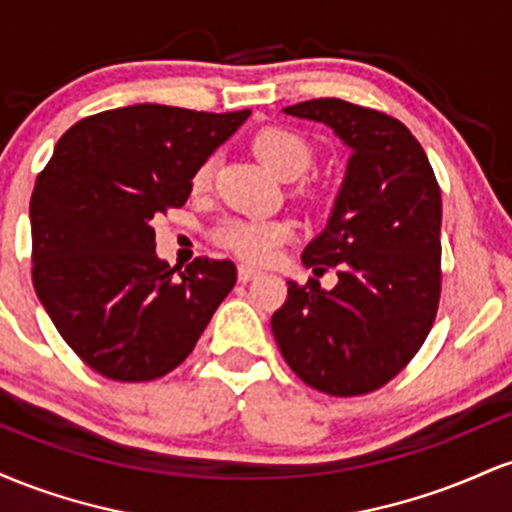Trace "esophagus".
Masks as SVG:
<instances>
[{"label": "esophagus", "mask_w": 512, "mask_h": 512, "mask_svg": "<svg viewBox=\"0 0 512 512\" xmlns=\"http://www.w3.org/2000/svg\"><path fill=\"white\" fill-rule=\"evenodd\" d=\"M262 272L260 269L250 267V264H238V281H243V284H248V281L255 279V276H260Z\"/></svg>", "instance_id": "obj_1"}]
</instances>
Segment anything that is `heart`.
<instances>
[{
  "label": "heart",
  "mask_w": 512,
  "mask_h": 512,
  "mask_svg": "<svg viewBox=\"0 0 512 512\" xmlns=\"http://www.w3.org/2000/svg\"><path fill=\"white\" fill-rule=\"evenodd\" d=\"M252 151L260 156L281 178L293 180L308 173L315 163V149L303 134L293 132L286 127H267L252 137ZM214 156L199 161L192 170L190 187L195 195H202L214 182ZM293 233L291 221L286 219H260V216H233V219L221 221L214 231V240L233 255L243 257L248 262H267L269 257L279 250L284 240Z\"/></svg>",
  "instance_id": "1"
}]
</instances>
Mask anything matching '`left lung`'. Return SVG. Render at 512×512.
Masks as SVG:
<instances>
[{
    "instance_id": "obj_1",
    "label": "left lung",
    "mask_w": 512,
    "mask_h": 512,
    "mask_svg": "<svg viewBox=\"0 0 512 512\" xmlns=\"http://www.w3.org/2000/svg\"><path fill=\"white\" fill-rule=\"evenodd\" d=\"M286 115L325 122L351 149L325 231L303 250L315 274L337 267V286L289 281L272 315L281 356L305 385L334 397L378 390L431 332L440 301V187L426 151L395 117L339 98Z\"/></svg>"
}]
</instances>
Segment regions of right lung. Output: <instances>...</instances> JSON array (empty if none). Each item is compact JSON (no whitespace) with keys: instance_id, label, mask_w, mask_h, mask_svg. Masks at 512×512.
<instances>
[{"instance_id":"1","label":"right lung","mask_w":512,"mask_h":512,"mask_svg":"<svg viewBox=\"0 0 512 512\" xmlns=\"http://www.w3.org/2000/svg\"><path fill=\"white\" fill-rule=\"evenodd\" d=\"M129 105L62 134L31 197L33 286L88 368L146 383L178 368L236 286L231 260L178 272L156 257L151 221L190 197L192 170L248 120Z\"/></svg>"}]
</instances>
